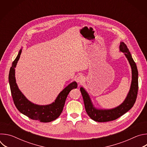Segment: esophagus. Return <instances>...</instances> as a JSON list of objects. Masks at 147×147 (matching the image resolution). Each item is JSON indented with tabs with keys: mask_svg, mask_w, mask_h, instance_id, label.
<instances>
[{
	"mask_svg": "<svg viewBox=\"0 0 147 147\" xmlns=\"http://www.w3.org/2000/svg\"><path fill=\"white\" fill-rule=\"evenodd\" d=\"M84 81H85V77L83 76H80L77 78V83L80 84L83 83L84 82Z\"/></svg>",
	"mask_w": 147,
	"mask_h": 147,
	"instance_id": "34e87169",
	"label": "esophagus"
}]
</instances>
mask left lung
<instances>
[{"mask_svg":"<svg viewBox=\"0 0 147 147\" xmlns=\"http://www.w3.org/2000/svg\"><path fill=\"white\" fill-rule=\"evenodd\" d=\"M119 51L124 53L129 62L131 69V82L130 90L124 101L120 105L112 109H99L96 108L88 92L83 87H80L86 111L91 119L95 121L106 122L114 120L128 112L136 102L138 89V73L136 63L126 45L120 42Z\"/></svg>","mask_w":147,"mask_h":147,"instance_id":"left-lung-1","label":"left lung"}]
</instances>
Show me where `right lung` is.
I'll list each match as a JSON object with an SVG mask.
<instances>
[{
  "label": "right lung",
  "instance_id": "right-lung-1",
  "mask_svg": "<svg viewBox=\"0 0 147 147\" xmlns=\"http://www.w3.org/2000/svg\"><path fill=\"white\" fill-rule=\"evenodd\" d=\"M22 52V48L20 50L13 62L9 74V82L15 106L21 113L32 120L44 123L53 121L60 115L68 94L71 90L77 88V83L73 81L69 84L59 94L55 101L50 104L40 105L34 103L29 100L20 90L16 83L15 68Z\"/></svg>",
  "mask_w": 147,
  "mask_h": 147
}]
</instances>
